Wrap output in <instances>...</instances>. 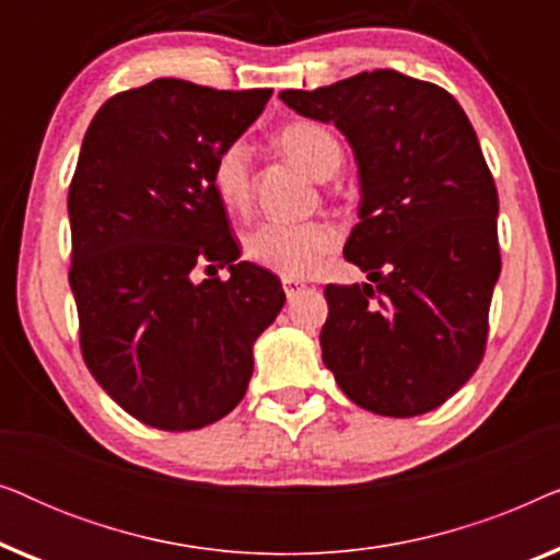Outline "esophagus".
Returning a JSON list of instances; mask_svg holds the SVG:
<instances>
[{"instance_id":"34e87169","label":"esophagus","mask_w":560,"mask_h":560,"mask_svg":"<svg viewBox=\"0 0 560 560\" xmlns=\"http://www.w3.org/2000/svg\"><path fill=\"white\" fill-rule=\"evenodd\" d=\"M303 288H305V285H303L301 280H293V278H282V290H285V295H288V298L298 295V293H301Z\"/></svg>"}]
</instances>
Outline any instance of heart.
I'll use <instances>...</instances> for the list:
<instances>
[{
    "label": "heart",
    "mask_w": 560,
    "mask_h": 560,
    "mask_svg": "<svg viewBox=\"0 0 560 560\" xmlns=\"http://www.w3.org/2000/svg\"><path fill=\"white\" fill-rule=\"evenodd\" d=\"M280 150L301 163L316 178H328L341 165V144L318 121H293L278 135ZM213 188L229 209H244L249 201V155L242 142L226 144L213 160ZM339 244V232L324 221L280 224L267 221L252 229L244 240V255L262 270L280 278H305L324 255Z\"/></svg>",
    "instance_id": "heart-1"
}]
</instances>
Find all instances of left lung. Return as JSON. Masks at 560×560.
Masks as SVG:
<instances>
[{
    "label": "left lung",
    "mask_w": 560,
    "mask_h": 560,
    "mask_svg": "<svg viewBox=\"0 0 560 560\" xmlns=\"http://www.w3.org/2000/svg\"><path fill=\"white\" fill-rule=\"evenodd\" d=\"M280 98L347 135L362 183L343 257L370 282L326 285L324 364L359 408L435 410L481 364L502 267L500 203L471 121L446 89L397 71Z\"/></svg>",
    "instance_id": "left-lung-1"
}]
</instances>
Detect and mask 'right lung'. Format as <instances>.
<instances>
[{
  "label": "right lung",
  "mask_w": 560,
  "mask_h": 560,
  "mask_svg": "<svg viewBox=\"0 0 560 560\" xmlns=\"http://www.w3.org/2000/svg\"><path fill=\"white\" fill-rule=\"evenodd\" d=\"M270 96L155 79L112 96L83 137L68 190L81 354L119 408L160 431H196L240 405L252 343L285 303L272 272L236 262L211 180ZM224 264L226 281L192 280Z\"/></svg>",
  "instance_id": "1"
}]
</instances>
